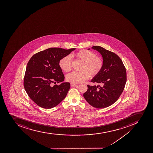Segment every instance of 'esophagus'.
Here are the masks:
<instances>
[{
  "instance_id": "obj_1",
  "label": "esophagus",
  "mask_w": 153,
  "mask_h": 153,
  "mask_svg": "<svg viewBox=\"0 0 153 153\" xmlns=\"http://www.w3.org/2000/svg\"><path fill=\"white\" fill-rule=\"evenodd\" d=\"M71 87H75V86H77V85H76V84H74V83H71Z\"/></svg>"
}]
</instances>
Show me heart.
I'll list each match as a JSON object with an SVG mask.
<instances>
[{
    "label": "heart",
    "instance_id": "heart-1",
    "mask_svg": "<svg viewBox=\"0 0 153 153\" xmlns=\"http://www.w3.org/2000/svg\"><path fill=\"white\" fill-rule=\"evenodd\" d=\"M76 59L83 62L81 68L82 71H73L66 76V80L74 84H79L89 78L91 75L94 77L101 72L104 65V61L101 57L96 56L94 52L87 49H82L74 54ZM71 58L66 56L59 61V66L62 71L68 72L71 70Z\"/></svg>",
    "mask_w": 153,
    "mask_h": 153
}]
</instances>
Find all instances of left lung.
Returning <instances> with one entry per match:
<instances>
[{"label": "left lung", "mask_w": 153, "mask_h": 153, "mask_svg": "<svg viewBox=\"0 0 153 153\" xmlns=\"http://www.w3.org/2000/svg\"><path fill=\"white\" fill-rule=\"evenodd\" d=\"M92 48L101 54L104 65L100 74L91 81L98 85H87L88 90L84 97L92 107L105 108L115 103L123 92L127 81L126 68L114 52L99 46Z\"/></svg>", "instance_id": "left-lung-1"}]
</instances>
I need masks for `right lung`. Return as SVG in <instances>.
Listing matches in <instances>:
<instances>
[{
	"label": "right lung",
	"instance_id": "obj_1",
	"mask_svg": "<svg viewBox=\"0 0 153 153\" xmlns=\"http://www.w3.org/2000/svg\"><path fill=\"white\" fill-rule=\"evenodd\" d=\"M75 48H49L34 54L27 64L24 77L26 92L32 101L42 108H52L66 97L69 82L52 85L64 81L65 76L59 66L61 59Z\"/></svg>",
	"mask_w": 153,
	"mask_h": 153
}]
</instances>
